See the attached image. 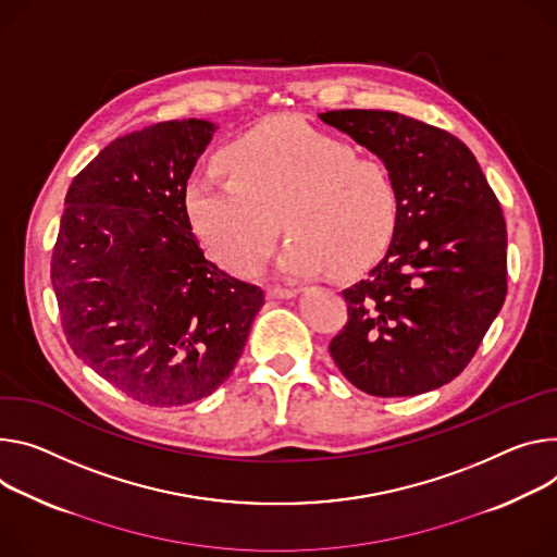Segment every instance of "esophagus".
Returning a JSON list of instances; mask_svg holds the SVG:
<instances>
[{
	"label": "esophagus",
	"mask_w": 557,
	"mask_h": 557,
	"mask_svg": "<svg viewBox=\"0 0 557 557\" xmlns=\"http://www.w3.org/2000/svg\"><path fill=\"white\" fill-rule=\"evenodd\" d=\"M299 293V288H293V286H271L267 290V297L271 299H288V297H295Z\"/></svg>",
	"instance_id": "obj_1"
}]
</instances>
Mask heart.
Here are the masks:
<instances>
[{"label": "heart", "instance_id": "1", "mask_svg": "<svg viewBox=\"0 0 557 557\" xmlns=\"http://www.w3.org/2000/svg\"><path fill=\"white\" fill-rule=\"evenodd\" d=\"M231 177L193 173L182 188L188 228L237 275L256 273L280 233L290 231L280 269L313 275L373 262L397 222V188L386 166L305 120L273 117L222 153Z\"/></svg>", "mask_w": 557, "mask_h": 557}]
</instances>
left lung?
<instances>
[{
  "label": "left lung",
  "instance_id": "1",
  "mask_svg": "<svg viewBox=\"0 0 557 557\" xmlns=\"http://www.w3.org/2000/svg\"><path fill=\"white\" fill-rule=\"evenodd\" d=\"M320 120L377 156L397 188L384 258L342 290L348 322L331 339L342 375L377 397H409L458 377L507 297V224L458 137L393 111Z\"/></svg>",
  "mask_w": 557,
  "mask_h": 557
}]
</instances>
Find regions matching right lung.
Listing matches in <instances>:
<instances>
[{"instance_id": "add662e5", "label": "right lung", "mask_w": 557, "mask_h": 557, "mask_svg": "<svg viewBox=\"0 0 557 557\" xmlns=\"http://www.w3.org/2000/svg\"><path fill=\"white\" fill-rule=\"evenodd\" d=\"M215 128L175 120L117 137L64 199L50 262L64 335L148 407H184L224 384L264 307L260 286L207 260L182 211Z\"/></svg>"}]
</instances>
